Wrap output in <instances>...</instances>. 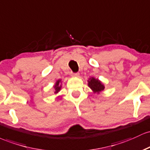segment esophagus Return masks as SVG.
<instances>
[{
    "label": "esophagus",
    "mask_w": 150,
    "mask_h": 150,
    "mask_svg": "<svg viewBox=\"0 0 150 150\" xmlns=\"http://www.w3.org/2000/svg\"><path fill=\"white\" fill-rule=\"evenodd\" d=\"M71 76H75V77H79V74L77 72V73H73V72H71Z\"/></svg>",
    "instance_id": "esophagus-1"
}]
</instances>
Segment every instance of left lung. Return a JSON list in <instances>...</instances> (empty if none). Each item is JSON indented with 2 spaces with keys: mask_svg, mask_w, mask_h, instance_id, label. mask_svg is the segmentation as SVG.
I'll return each instance as SVG.
<instances>
[{
  "mask_svg": "<svg viewBox=\"0 0 150 150\" xmlns=\"http://www.w3.org/2000/svg\"><path fill=\"white\" fill-rule=\"evenodd\" d=\"M88 86L93 91L94 93H99L104 89V86L101 84L100 81L94 78L90 79V81H88Z\"/></svg>",
  "mask_w": 150,
  "mask_h": 150,
  "instance_id": "8db88e82",
  "label": "left lung"
}]
</instances>
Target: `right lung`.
Masks as SVG:
<instances>
[{
  "instance_id": "right-lung-1",
  "label": "right lung",
  "mask_w": 150,
  "mask_h": 150,
  "mask_svg": "<svg viewBox=\"0 0 150 150\" xmlns=\"http://www.w3.org/2000/svg\"><path fill=\"white\" fill-rule=\"evenodd\" d=\"M61 81L60 80H58L57 81V83H56V84H55V86H54V88H55V93H58L59 91V90H60V88H61V86H59V82Z\"/></svg>"
}]
</instances>
